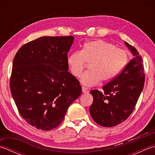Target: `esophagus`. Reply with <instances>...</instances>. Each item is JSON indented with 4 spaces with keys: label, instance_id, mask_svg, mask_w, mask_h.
<instances>
[{
    "label": "esophagus",
    "instance_id": "obj_1",
    "mask_svg": "<svg viewBox=\"0 0 155 155\" xmlns=\"http://www.w3.org/2000/svg\"><path fill=\"white\" fill-rule=\"evenodd\" d=\"M82 91H83V93H88V92H89V91L88 90V88L84 87H82Z\"/></svg>",
    "mask_w": 155,
    "mask_h": 155
}]
</instances>
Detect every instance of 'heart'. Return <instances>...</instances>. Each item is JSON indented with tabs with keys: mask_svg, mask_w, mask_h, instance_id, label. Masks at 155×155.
Listing matches in <instances>:
<instances>
[{
	"mask_svg": "<svg viewBox=\"0 0 155 155\" xmlns=\"http://www.w3.org/2000/svg\"><path fill=\"white\" fill-rule=\"evenodd\" d=\"M128 61V52L103 40L84 43L81 51L68 56L67 64L71 74L79 77L89 64L90 71L82 76L81 81L85 86L91 87L102 82H108L116 78L123 70Z\"/></svg>",
	"mask_w": 155,
	"mask_h": 155,
	"instance_id": "obj_1",
	"label": "heart"
}]
</instances>
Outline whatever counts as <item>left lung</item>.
<instances>
[{
	"label": "left lung",
	"mask_w": 155,
	"mask_h": 155,
	"mask_svg": "<svg viewBox=\"0 0 155 155\" xmlns=\"http://www.w3.org/2000/svg\"><path fill=\"white\" fill-rule=\"evenodd\" d=\"M134 58L120 73L103 87V93L91 91L93 103L90 107L93 119L101 126L112 127L126 120L133 113L143 91L145 74L142 57L132 45L124 42Z\"/></svg>",
	"instance_id": "obj_1"
}]
</instances>
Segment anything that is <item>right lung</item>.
<instances>
[{
    "mask_svg": "<svg viewBox=\"0 0 155 155\" xmlns=\"http://www.w3.org/2000/svg\"><path fill=\"white\" fill-rule=\"evenodd\" d=\"M72 36L42 37L20 48L13 60L10 88L21 116L37 129H54L82 93L68 71Z\"/></svg>",
    "mask_w": 155,
    "mask_h": 155,
    "instance_id": "1",
    "label": "right lung"
}]
</instances>
